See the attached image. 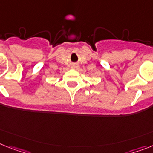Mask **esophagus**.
<instances>
[{
  "label": "esophagus",
  "instance_id": "1",
  "mask_svg": "<svg viewBox=\"0 0 153 153\" xmlns=\"http://www.w3.org/2000/svg\"><path fill=\"white\" fill-rule=\"evenodd\" d=\"M73 68H78V65H73Z\"/></svg>",
  "mask_w": 153,
  "mask_h": 153
}]
</instances>
